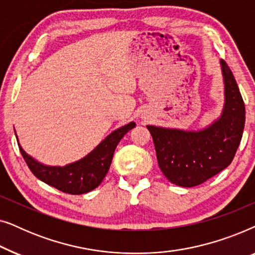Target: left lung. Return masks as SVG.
<instances>
[{
	"label": "left lung",
	"mask_w": 255,
	"mask_h": 255,
	"mask_svg": "<svg viewBox=\"0 0 255 255\" xmlns=\"http://www.w3.org/2000/svg\"><path fill=\"white\" fill-rule=\"evenodd\" d=\"M224 106L219 117L198 130L147 125L160 169L167 180L191 188L225 169L235 156L245 127V104L231 69L221 60Z\"/></svg>",
	"instance_id": "left-lung-1"
}]
</instances>
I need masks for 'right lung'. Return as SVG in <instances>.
Here are the masks:
<instances>
[{
    "label": "right lung",
    "instance_id": "obj_1",
    "mask_svg": "<svg viewBox=\"0 0 255 255\" xmlns=\"http://www.w3.org/2000/svg\"><path fill=\"white\" fill-rule=\"evenodd\" d=\"M134 127V122H130L124 127L116 128L86 156L65 166H50L39 162L24 151L16 131L15 134L19 151L34 176L64 193L81 195L100 186L110 168L118 142Z\"/></svg>",
    "mask_w": 255,
    "mask_h": 255
}]
</instances>
